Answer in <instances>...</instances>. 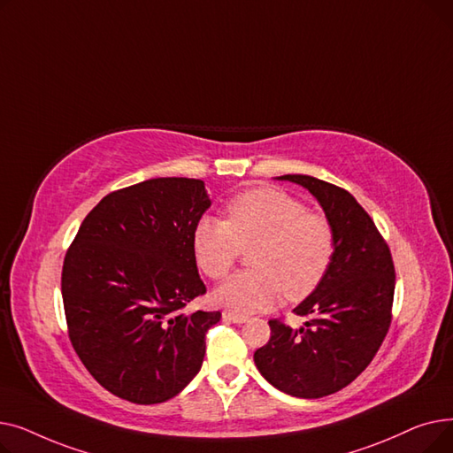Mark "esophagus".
I'll return each instance as SVG.
<instances>
[{
  "instance_id": "esophagus-1",
  "label": "esophagus",
  "mask_w": 453,
  "mask_h": 453,
  "mask_svg": "<svg viewBox=\"0 0 453 453\" xmlns=\"http://www.w3.org/2000/svg\"><path fill=\"white\" fill-rule=\"evenodd\" d=\"M222 318H224L226 321H231V323H236V325H242V323H246V321H248V318H246V316L234 314V312H229V311H224V312H222Z\"/></svg>"
}]
</instances>
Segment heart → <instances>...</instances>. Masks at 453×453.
<instances>
[{
	"instance_id": "1",
	"label": "heart",
	"mask_w": 453,
	"mask_h": 453,
	"mask_svg": "<svg viewBox=\"0 0 453 453\" xmlns=\"http://www.w3.org/2000/svg\"><path fill=\"white\" fill-rule=\"evenodd\" d=\"M251 272L214 290L219 304L236 314L272 308L282 296L299 301L325 279L334 258V233L325 217L279 188H253L227 203V220L202 219L193 233L196 263L211 279H222L242 250Z\"/></svg>"
}]
</instances>
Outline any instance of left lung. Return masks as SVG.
<instances>
[{
	"instance_id": "8db88e82",
	"label": "left lung",
	"mask_w": 453,
	"mask_h": 453,
	"mask_svg": "<svg viewBox=\"0 0 453 453\" xmlns=\"http://www.w3.org/2000/svg\"><path fill=\"white\" fill-rule=\"evenodd\" d=\"M304 187L334 233V258L319 287L294 312L292 328L270 321V342L253 360L268 382L297 398H321L349 386L374 358L389 325L395 296L391 251L356 198L306 174L279 176Z\"/></svg>"
}]
</instances>
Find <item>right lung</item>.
Masks as SVG:
<instances>
[{
    "mask_svg": "<svg viewBox=\"0 0 453 453\" xmlns=\"http://www.w3.org/2000/svg\"><path fill=\"white\" fill-rule=\"evenodd\" d=\"M202 180L154 178L115 190L84 219L62 268V299L84 367L119 398L159 403L193 380L220 312L185 314L205 294L193 233Z\"/></svg>",
    "mask_w": 453,
    "mask_h": 453,
    "instance_id": "obj_1",
    "label": "right lung"
}]
</instances>
